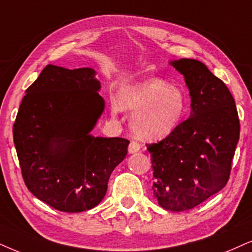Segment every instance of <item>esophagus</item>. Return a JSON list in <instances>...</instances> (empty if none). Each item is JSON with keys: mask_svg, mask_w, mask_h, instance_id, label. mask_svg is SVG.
Masks as SVG:
<instances>
[{"mask_svg": "<svg viewBox=\"0 0 252 252\" xmlns=\"http://www.w3.org/2000/svg\"><path fill=\"white\" fill-rule=\"evenodd\" d=\"M139 149H141V144H139L138 142H135V141L130 142L129 148H128L129 154H136V152L139 151Z\"/></svg>", "mask_w": 252, "mask_h": 252, "instance_id": "34e87169", "label": "esophagus"}]
</instances>
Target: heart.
<instances>
[{"label": "heart", "mask_w": 252, "mask_h": 252, "mask_svg": "<svg viewBox=\"0 0 252 252\" xmlns=\"http://www.w3.org/2000/svg\"><path fill=\"white\" fill-rule=\"evenodd\" d=\"M187 101L180 88L161 79L123 86L113 103V113L135 112L131 126L137 136L158 141L174 131L186 113Z\"/></svg>", "instance_id": "obj_1"}]
</instances>
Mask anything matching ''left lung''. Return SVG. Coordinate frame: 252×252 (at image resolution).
Returning a JSON list of instances; mask_svg holds the SVG:
<instances>
[{
	"instance_id": "8db88e82",
	"label": "left lung",
	"mask_w": 252,
	"mask_h": 252,
	"mask_svg": "<svg viewBox=\"0 0 252 252\" xmlns=\"http://www.w3.org/2000/svg\"><path fill=\"white\" fill-rule=\"evenodd\" d=\"M185 78L190 115L163 141L148 145L154 168L152 190L159 206L184 212L228 183L240 138L235 100L224 82L195 59L170 63Z\"/></svg>"
}]
</instances>
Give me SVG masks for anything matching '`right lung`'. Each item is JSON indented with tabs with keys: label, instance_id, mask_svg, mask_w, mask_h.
<instances>
[{
	"label": "right lung",
	"instance_id": "right-lung-1",
	"mask_svg": "<svg viewBox=\"0 0 252 252\" xmlns=\"http://www.w3.org/2000/svg\"><path fill=\"white\" fill-rule=\"evenodd\" d=\"M95 74L47 65L25 91L12 129L28 189L60 212L97 206L128 154V139L91 135L104 110Z\"/></svg>",
	"mask_w": 252,
	"mask_h": 252
}]
</instances>
